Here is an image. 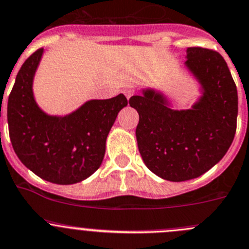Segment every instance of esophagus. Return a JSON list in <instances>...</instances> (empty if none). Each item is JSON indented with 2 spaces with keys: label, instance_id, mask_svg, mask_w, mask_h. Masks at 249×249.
<instances>
[{
  "label": "esophagus",
  "instance_id": "1",
  "mask_svg": "<svg viewBox=\"0 0 249 249\" xmlns=\"http://www.w3.org/2000/svg\"><path fill=\"white\" fill-rule=\"evenodd\" d=\"M134 93H135V90L132 89V88H125L124 89V94L127 99L131 98V97L134 96Z\"/></svg>",
  "mask_w": 249,
  "mask_h": 249
}]
</instances>
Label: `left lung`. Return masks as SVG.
<instances>
[{
	"mask_svg": "<svg viewBox=\"0 0 249 249\" xmlns=\"http://www.w3.org/2000/svg\"><path fill=\"white\" fill-rule=\"evenodd\" d=\"M185 57L201 92L189 109L172 108L153 88L129 101L139 113L136 140L146 167L171 182L200 177L221 161L237 126V88L224 57L204 48H188Z\"/></svg>",
	"mask_w": 249,
	"mask_h": 249,
	"instance_id": "1",
	"label": "left lung"
}]
</instances>
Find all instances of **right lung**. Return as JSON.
I'll use <instances>...</instances> for the list:
<instances>
[{"instance_id": "obj_1", "label": "right lung", "mask_w": 249, "mask_h": 249, "mask_svg": "<svg viewBox=\"0 0 249 249\" xmlns=\"http://www.w3.org/2000/svg\"><path fill=\"white\" fill-rule=\"evenodd\" d=\"M44 49L30 55L16 77L7 104L9 139L18 159L44 180L75 184L92 176L104 159L106 141L124 94L90 99L65 117L49 115L36 104L33 80Z\"/></svg>"}]
</instances>
